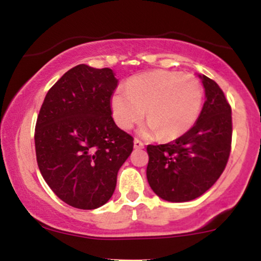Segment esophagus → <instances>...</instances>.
I'll use <instances>...</instances> for the list:
<instances>
[{
  "mask_svg": "<svg viewBox=\"0 0 261 261\" xmlns=\"http://www.w3.org/2000/svg\"><path fill=\"white\" fill-rule=\"evenodd\" d=\"M143 147H145V145H143V143L141 142L140 140H137V139L134 140V148L135 149H141V148H143Z\"/></svg>",
  "mask_w": 261,
  "mask_h": 261,
  "instance_id": "esophagus-1",
  "label": "esophagus"
}]
</instances>
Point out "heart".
<instances>
[{"label":"heart","mask_w":261,"mask_h":261,"mask_svg":"<svg viewBox=\"0 0 261 261\" xmlns=\"http://www.w3.org/2000/svg\"><path fill=\"white\" fill-rule=\"evenodd\" d=\"M202 85L195 76L174 71L155 70L127 82L126 88L114 91L110 107L116 124L130 130L147 115L140 135H160L173 140L194 126L202 106Z\"/></svg>","instance_id":"b5f03b06"}]
</instances>
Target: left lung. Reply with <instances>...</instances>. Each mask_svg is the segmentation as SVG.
<instances>
[{"mask_svg": "<svg viewBox=\"0 0 261 261\" xmlns=\"http://www.w3.org/2000/svg\"><path fill=\"white\" fill-rule=\"evenodd\" d=\"M205 103L194 126L166 145H148L146 170L155 195L169 202L201 196L222 174L232 142V110L222 89L205 74Z\"/></svg>", "mask_w": 261, "mask_h": 261, "instance_id": "left-lung-1", "label": "left lung"}]
</instances>
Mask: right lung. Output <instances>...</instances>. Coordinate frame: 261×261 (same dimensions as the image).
Returning a JSON list of instances; mask_svg holds the SVG:
<instances>
[{
	"label": "right lung",
	"instance_id": "obj_1",
	"mask_svg": "<svg viewBox=\"0 0 261 261\" xmlns=\"http://www.w3.org/2000/svg\"><path fill=\"white\" fill-rule=\"evenodd\" d=\"M112 68L77 65L47 92L35 125V152L44 180L72 207L94 210L113 196L134 139L116 126Z\"/></svg>",
	"mask_w": 261,
	"mask_h": 261
}]
</instances>
